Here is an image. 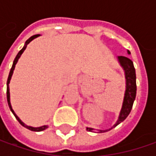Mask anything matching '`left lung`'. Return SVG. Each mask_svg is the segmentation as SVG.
Segmentation results:
<instances>
[{"label": "left lung", "instance_id": "obj_1", "mask_svg": "<svg viewBox=\"0 0 156 156\" xmlns=\"http://www.w3.org/2000/svg\"><path fill=\"white\" fill-rule=\"evenodd\" d=\"M129 54L130 52L128 51ZM120 64L124 69L125 72V77H126V91H125V96H124V101H123L122 108L120 113V116L117 121V122L109 129L106 130H98V133H104L107 131H109L113 128L116 127L118 124L122 122L123 121L128 117L130 111L132 109L133 103L135 99L136 95V75H135V69L134 67L133 62L126 56H118ZM87 131L92 132L94 129L91 128H87Z\"/></svg>", "mask_w": 156, "mask_h": 156}]
</instances>
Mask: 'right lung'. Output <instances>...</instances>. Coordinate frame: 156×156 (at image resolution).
Listing matches in <instances>:
<instances>
[{
  "mask_svg": "<svg viewBox=\"0 0 156 156\" xmlns=\"http://www.w3.org/2000/svg\"><path fill=\"white\" fill-rule=\"evenodd\" d=\"M40 34H34V35H33V36H31L30 38L28 40H27L26 41V42H25V45H24V47L21 48V50H20V52L17 54V55H16V57H15V61H14V62H13V66H12V68H11V69H10V72H9V78H8V81H7V100H8V104H9V108H10V110L12 111V113L14 114V115L15 116V118L17 119V121L20 122V124L21 125H22L23 127H25V128H27V129H29V130H31V131H36V132H38V131H42V130H45L47 128H48V126H42V127H39V128H33V127H30V126H27V125H25L24 123L21 122V120H20V118L17 116L16 115H15V113L14 112V110H13V108H12V107H11V103H10V94H9V82H10V80H11V77H12V75H13V72H14V69H15V64L17 63V62H18V60H19V58H20V56L21 55V54L23 53V51L26 49V48H27V45L32 41V40H34V38H36V37H38Z\"/></svg>",
  "mask_w": 156,
  "mask_h": 156,
  "instance_id": "right-lung-1",
  "label": "right lung"
}]
</instances>
